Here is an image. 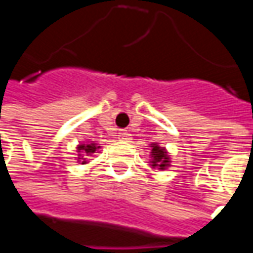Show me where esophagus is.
<instances>
[{"instance_id": "34e87169", "label": "esophagus", "mask_w": 253, "mask_h": 253, "mask_svg": "<svg viewBox=\"0 0 253 253\" xmlns=\"http://www.w3.org/2000/svg\"><path fill=\"white\" fill-rule=\"evenodd\" d=\"M130 137V134H128V131L127 130H120L119 131V139H122V140H127Z\"/></svg>"}]
</instances>
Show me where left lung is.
I'll return each instance as SVG.
<instances>
[{"instance_id": "1", "label": "left lung", "mask_w": 253, "mask_h": 253, "mask_svg": "<svg viewBox=\"0 0 253 253\" xmlns=\"http://www.w3.org/2000/svg\"><path fill=\"white\" fill-rule=\"evenodd\" d=\"M151 154H149V166L152 170H167L171 166V157L164 146H160L157 142L151 143Z\"/></svg>"}]
</instances>
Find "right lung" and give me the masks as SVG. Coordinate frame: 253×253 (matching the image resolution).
Instances as JSON below:
<instances>
[{
	"instance_id": "right-lung-1",
	"label": "right lung",
	"mask_w": 253,
	"mask_h": 253,
	"mask_svg": "<svg viewBox=\"0 0 253 253\" xmlns=\"http://www.w3.org/2000/svg\"><path fill=\"white\" fill-rule=\"evenodd\" d=\"M77 149V161L80 163V164H86L87 163V157H90L92 154H95V152H99V149H101V146L98 145V143H95V142H82V143H79L76 146Z\"/></svg>"
}]
</instances>
